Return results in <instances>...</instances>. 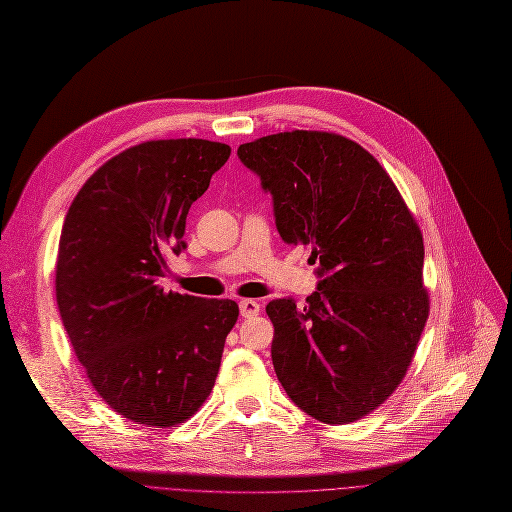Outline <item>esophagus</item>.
I'll list each match as a JSON object with an SVG mask.
<instances>
[{
  "mask_svg": "<svg viewBox=\"0 0 512 512\" xmlns=\"http://www.w3.org/2000/svg\"><path fill=\"white\" fill-rule=\"evenodd\" d=\"M239 309H241V316L243 318H254L260 312V303L254 301V299H243L239 303Z\"/></svg>",
  "mask_w": 512,
  "mask_h": 512,
  "instance_id": "1",
  "label": "esophagus"
}]
</instances>
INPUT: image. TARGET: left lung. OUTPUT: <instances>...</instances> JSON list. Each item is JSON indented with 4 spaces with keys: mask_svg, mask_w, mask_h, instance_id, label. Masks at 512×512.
Returning a JSON list of instances; mask_svg holds the SVG:
<instances>
[{
    "mask_svg": "<svg viewBox=\"0 0 512 512\" xmlns=\"http://www.w3.org/2000/svg\"><path fill=\"white\" fill-rule=\"evenodd\" d=\"M237 153L271 192L282 239L320 265L303 307L267 305L277 380L316 421H359L406 378L429 318L423 232L380 162L342 134L277 132Z\"/></svg>",
    "mask_w": 512,
    "mask_h": 512,
    "instance_id": "left-lung-1",
    "label": "left lung"
}]
</instances>
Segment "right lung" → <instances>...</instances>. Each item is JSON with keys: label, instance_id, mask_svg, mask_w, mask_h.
<instances>
[{"label": "right lung", "instance_id": "add662e5", "mask_svg": "<svg viewBox=\"0 0 512 512\" xmlns=\"http://www.w3.org/2000/svg\"><path fill=\"white\" fill-rule=\"evenodd\" d=\"M228 156L205 138L134 145L83 183L61 228V322L96 393L138 425L168 429L198 412L239 318L235 301L160 286L192 203Z\"/></svg>", "mask_w": 512, "mask_h": 512}]
</instances>
